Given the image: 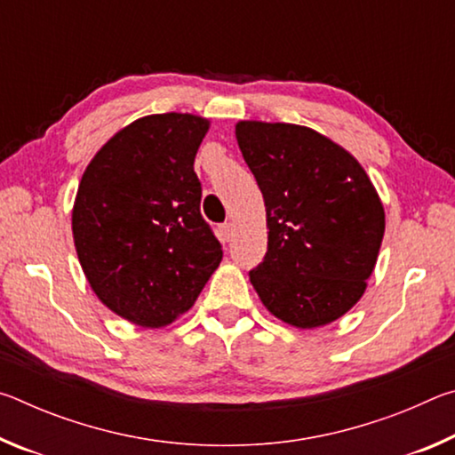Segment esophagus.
<instances>
[{"label":"esophagus","mask_w":455,"mask_h":455,"mask_svg":"<svg viewBox=\"0 0 455 455\" xmlns=\"http://www.w3.org/2000/svg\"><path fill=\"white\" fill-rule=\"evenodd\" d=\"M233 233H235V227L230 225V222H225V225L219 227V236L222 243H228L230 238H233Z\"/></svg>","instance_id":"34e87169"}]
</instances>
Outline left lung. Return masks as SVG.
Returning a JSON list of instances; mask_svg holds the SVG:
<instances>
[{
  "label": "left lung",
  "mask_w": 455,
  "mask_h": 455,
  "mask_svg": "<svg viewBox=\"0 0 455 455\" xmlns=\"http://www.w3.org/2000/svg\"><path fill=\"white\" fill-rule=\"evenodd\" d=\"M236 142L267 209V255L249 273L260 301L299 329L343 317L365 292L385 233L369 176L307 126L244 120Z\"/></svg>",
  "instance_id": "8db88e82"
}]
</instances>
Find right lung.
<instances>
[{"instance_id":"1","label":"right lung","mask_w":455,"mask_h":455,"mask_svg":"<svg viewBox=\"0 0 455 455\" xmlns=\"http://www.w3.org/2000/svg\"><path fill=\"white\" fill-rule=\"evenodd\" d=\"M209 120L152 114L114 134L84 172L72 233L84 275L108 309L164 327L195 305L222 260L200 214L195 156Z\"/></svg>"}]
</instances>
